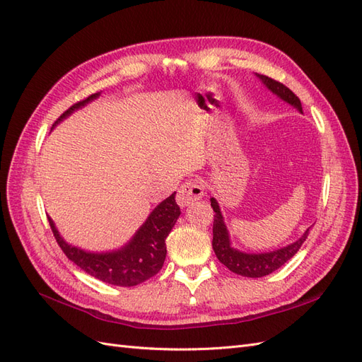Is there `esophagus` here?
Listing matches in <instances>:
<instances>
[{"label":"esophagus","instance_id":"34e87169","mask_svg":"<svg viewBox=\"0 0 362 362\" xmlns=\"http://www.w3.org/2000/svg\"><path fill=\"white\" fill-rule=\"evenodd\" d=\"M202 196H204L202 185L196 180H190L187 182H184L181 187L178 189L177 202H178L180 206L185 208V206H189L190 204H193L194 201L201 199Z\"/></svg>","mask_w":362,"mask_h":362}]
</instances>
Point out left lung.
<instances>
[{
	"mask_svg": "<svg viewBox=\"0 0 362 362\" xmlns=\"http://www.w3.org/2000/svg\"><path fill=\"white\" fill-rule=\"evenodd\" d=\"M258 78L262 81L270 92L275 93L278 98H281L282 101L288 103L294 108L302 113V104L298 96H296L287 86H284L282 83L269 78L266 75L255 74ZM211 206L214 214V222H213V249L217 259L222 262L223 266H226L229 270L237 273V275L247 276V278H261L270 275L272 272L278 270L282 267L286 262L293 258L303 242L308 237L310 228L306 229L303 235L296 240L294 243L281 247L278 250H272V252H264V254H246V252H240L231 246V240H229V234L226 225L223 222V216L221 208H218V204L214 198H210Z\"/></svg>",
	"mask_w": 362,
	"mask_h": 362,
	"instance_id": "8db88e82",
	"label": "left lung"
}]
</instances>
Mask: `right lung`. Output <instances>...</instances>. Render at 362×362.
<instances>
[{
  "label": "right lung",
  "mask_w": 362,
  "mask_h": 362,
  "mask_svg": "<svg viewBox=\"0 0 362 362\" xmlns=\"http://www.w3.org/2000/svg\"><path fill=\"white\" fill-rule=\"evenodd\" d=\"M98 96H100V93H93L86 100L74 104L56 120L54 125H57L60 120L66 119L71 113L78 110L87 103L96 100ZM180 214L181 210L178 204L175 202V193H172L169 198L160 202L152 210L146 222L139 228V231L124 247L113 252H103V254L86 252L66 243L60 237L52 218L48 217V221L52 234L64 252V255L80 269L89 273L90 276L112 284V286L133 287L157 275L163 267V262L168 254L166 238L172 231L175 222L178 221Z\"/></svg>",
  "instance_id": "add662e5"
}]
</instances>
